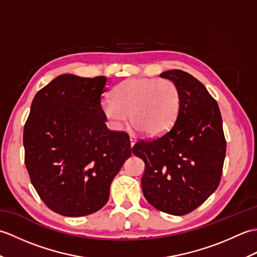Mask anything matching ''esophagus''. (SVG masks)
I'll return each mask as SVG.
<instances>
[{
  "mask_svg": "<svg viewBox=\"0 0 257 257\" xmlns=\"http://www.w3.org/2000/svg\"><path fill=\"white\" fill-rule=\"evenodd\" d=\"M129 139H130V146L133 147L136 144V141H137V139H136V137H135V136H133V135L129 136Z\"/></svg>",
  "mask_w": 257,
  "mask_h": 257,
  "instance_id": "esophagus-1",
  "label": "esophagus"
}]
</instances>
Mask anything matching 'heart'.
I'll return each mask as SVG.
<instances>
[{
    "label": "heart",
    "mask_w": 257,
    "mask_h": 257,
    "mask_svg": "<svg viewBox=\"0 0 257 257\" xmlns=\"http://www.w3.org/2000/svg\"><path fill=\"white\" fill-rule=\"evenodd\" d=\"M101 102L103 116L120 129L130 114L136 128L149 137H159L172 128L181 109V91L170 79L129 78Z\"/></svg>",
    "instance_id": "1"
}]
</instances>
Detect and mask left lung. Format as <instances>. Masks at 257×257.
I'll use <instances>...</instances> for the list:
<instances>
[{"instance_id": "left-lung-1", "label": "left lung", "mask_w": 257, "mask_h": 257, "mask_svg": "<svg viewBox=\"0 0 257 257\" xmlns=\"http://www.w3.org/2000/svg\"><path fill=\"white\" fill-rule=\"evenodd\" d=\"M181 91V109L172 128L152 140H139L134 155L145 162L141 185L157 210L184 215L219 187L226 141L220 108L192 75L171 69L160 75Z\"/></svg>"}]
</instances>
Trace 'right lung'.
Returning <instances> with one entry per match:
<instances>
[{
  "mask_svg": "<svg viewBox=\"0 0 257 257\" xmlns=\"http://www.w3.org/2000/svg\"><path fill=\"white\" fill-rule=\"evenodd\" d=\"M107 78L64 74L35 95L24 125L25 166L42 201L65 216L107 203L113 178L132 156L129 136L109 130L101 111Z\"/></svg>",
  "mask_w": 257,
  "mask_h": 257,
  "instance_id": "1",
  "label": "right lung"
}]
</instances>
